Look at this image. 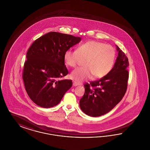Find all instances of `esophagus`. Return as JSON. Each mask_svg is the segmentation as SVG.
<instances>
[{"mask_svg":"<svg viewBox=\"0 0 150 150\" xmlns=\"http://www.w3.org/2000/svg\"><path fill=\"white\" fill-rule=\"evenodd\" d=\"M79 86V84L77 83V82H76V81H73V86Z\"/></svg>","mask_w":150,"mask_h":150,"instance_id":"34e87169","label":"esophagus"}]
</instances>
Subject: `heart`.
Returning <instances> with one entry per match:
<instances>
[{
  "instance_id": "heart-1",
  "label": "heart",
  "mask_w": 150,
  "mask_h": 150,
  "mask_svg": "<svg viewBox=\"0 0 150 150\" xmlns=\"http://www.w3.org/2000/svg\"><path fill=\"white\" fill-rule=\"evenodd\" d=\"M115 58L116 52L111 45L94 40L82 44L77 50H68L64 54V62L70 67H75L85 59V66L74 70L70 75L79 83L93 75L96 78L107 75L113 67Z\"/></svg>"
}]
</instances>
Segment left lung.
I'll return each instance as SVG.
<instances>
[{"instance_id":"8db88e82","label":"left lung","mask_w":150,"mask_h":150,"mask_svg":"<svg viewBox=\"0 0 150 150\" xmlns=\"http://www.w3.org/2000/svg\"><path fill=\"white\" fill-rule=\"evenodd\" d=\"M116 46L118 56L110 72L100 80L84 84L85 93L79 104L81 110L88 116L97 117L107 114L121 101L127 91L128 59Z\"/></svg>"}]
</instances>
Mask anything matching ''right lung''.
<instances>
[{"mask_svg":"<svg viewBox=\"0 0 150 150\" xmlns=\"http://www.w3.org/2000/svg\"><path fill=\"white\" fill-rule=\"evenodd\" d=\"M81 38L50 32L36 39L26 54L22 78L29 97L43 108L57 105L72 86L71 80H59L68 74L64 54Z\"/></svg>","mask_w":150,"mask_h":150,"instance_id":"right-lung-1","label":"right lung"}]
</instances>
